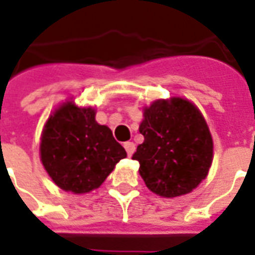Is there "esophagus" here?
Listing matches in <instances>:
<instances>
[{"instance_id":"esophagus-1","label":"esophagus","mask_w":255,"mask_h":255,"mask_svg":"<svg viewBox=\"0 0 255 255\" xmlns=\"http://www.w3.org/2000/svg\"><path fill=\"white\" fill-rule=\"evenodd\" d=\"M124 148L127 151L128 156H132L133 152H135V144H133L132 141H126V143H124Z\"/></svg>"}]
</instances>
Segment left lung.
Segmentation results:
<instances>
[{
	"label": "left lung",
	"mask_w": 255,
	"mask_h": 255,
	"mask_svg": "<svg viewBox=\"0 0 255 255\" xmlns=\"http://www.w3.org/2000/svg\"><path fill=\"white\" fill-rule=\"evenodd\" d=\"M139 131L144 141L132 159L140 163L139 172L151 191L179 197L205 179L213 162V139L192 103L180 97L152 103Z\"/></svg>",
	"instance_id": "left-lung-1"
}]
</instances>
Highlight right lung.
I'll list each match as a JSON object with an SVG mask.
<instances>
[{
	"label": "right lung",
	"instance_id": "add662e5",
	"mask_svg": "<svg viewBox=\"0 0 255 255\" xmlns=\"http://www.w3.org/2000/svg\"><path fill=\"white\" fill-rule=\"evenodd\" d=\"M41 162L58 187L75 194L92 191L127 156L112 131L95 120L92 108L61 106L42 132Z\"/></svg>",
	"mask_w": 255,
	"mask_h": 255
}]
</instances>
